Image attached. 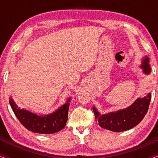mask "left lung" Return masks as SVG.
I'll use <instances>...</instances> for the list:
<instances>
[{
  "label": "left lung",
  "instance_id": "left-lung-1",
  "mask_svg": "<svg viewBox=\"0 0 158 158\" xmlns=\"http://www.w3.org/2000/svg\"><path fill=\"white\" fill-rule=\"evenodd\" d=\"M141 67L145 74L150 73L151 69L148 57L142 60ZM150 101L151 94L149 93L145 97L137 98L130 106L124 109L106 114H101L94 106L93 110L99 126L108 130L119 132L133 128L143 119L148 111Z\"/></svg>",
  "mask_w": 158,
  "mask_h": 158
}]
</instances>
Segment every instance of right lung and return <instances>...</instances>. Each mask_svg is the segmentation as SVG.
I'll return each mask as SVG.
<instances>
[{"label": "right lung", "instance_id": "obj_1", "mask_svg": "<svg viewBox=\"0 0 158 158\" xmlns=\"http://www.w3.org/2000/svg\"><path fill=\"white\" fill-rule=\"evenodd\" d=\"M70 98L57 111L47 115L40 116L25 109H21L10 98L9 103L11 109L21 124L32 132L49 135L57 132L65 127L68 120Z\"/></svg>", "mask_w": 158, "mask_h": 158}]
</instances>
